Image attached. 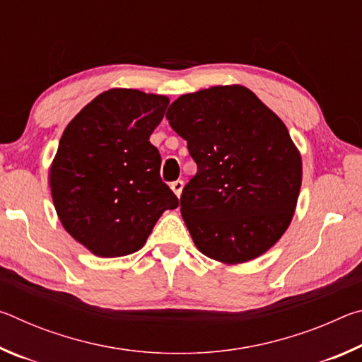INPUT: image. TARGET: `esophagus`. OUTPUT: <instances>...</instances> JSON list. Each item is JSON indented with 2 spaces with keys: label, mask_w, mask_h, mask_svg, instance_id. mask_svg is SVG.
<instances>
[{
  "label": "esophagus",
  "mask_w": 362,
  "mask_h": 362,
  "mask_svg": "<svg viewBox=\"0 0 362 362\" xmlns=\"http://www.w3.org/2000/svg\"><path fill=\"white\" fill-rule=\"evenodd\" d=\"M170 189H173V192L175 193L177 198H180L182 189H183V182H182V180H175V182H173V183H170Z\"/></svg>",
  "instance_id": "obj_1"
}]
</instances>
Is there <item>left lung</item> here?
<instances>
[{
	"label": "left lung",
	"mask_w": 362,
	"mask_h": 362,
	"mask_svg": "<svg viewBox=\"0 0 362 362\" xmlns=\"http://www.w3.org/2000/svg\"><path fill=\"white\" fill-rule=\"evenodd\" d=\"M166 118L198 166L180 198L194 246L223 265L265 254L289 228L302 187L284 122L241 84L183 94Z\"/></svg>",
	"instance_id": "1"
}]
</instances>
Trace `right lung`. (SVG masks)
Returning a JSON list of instances; mask_svg holds the SVG:
<instances>
[{
    "label": "right lung",
    "instance_id": "obj_1",
    "mask_svg": "<svg viewBox=\"0 0 362 362\" xmlns=\"http://www.w3.org/2000/svg\"><path fill=\"white\" fill-rule=\"evenodd\" d=\"M168 105L166 95L113 88L65 127L49 168L51 196L65 231L97 257L137 252L163 212L179 206L150 144Z\"/></svg>",
    "mask_w": 362,
    "mask_h": 362
}]
</instances>
